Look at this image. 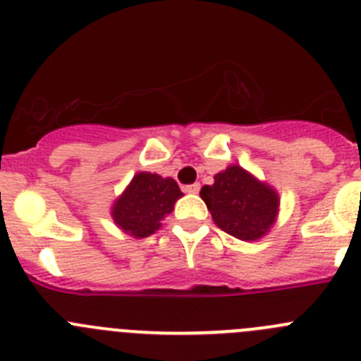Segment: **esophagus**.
<instances>
[{
    "instance_id": "34e87169",
    "label": "esophagus",
    "mask_w": 361,
    "mask_h": 361,
    "mask_svg": "<svg viewBox=\"0 0 361 361\" xmlns=\"http://www.w3.org/2000/svg\"><path fill=\"white\" fill-rule=\"evenodd\" d=\"M200 190H201L200 183H192V185H187V187H185V192H188V194H197Z\"/></svg>"
}]
</instances>
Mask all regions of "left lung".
I'll use <instances>...</instances> for the list:
<instances>
[{"label":"left lung","instance_id":"obj_1","mask_svg":"<svg viewBox=\"0 0 361 361\" xmlns=\"http://www.w3.org/2000/svg\"><path fill=\"white\" fill-rule=\"evenodd\" d=\"M214 180V185L201 188V197L215 224L240 240L264 237L278 214L276 192L238 165H231Z\"/></svg>","mask_w":361,"mask_h":361}]
</instances>
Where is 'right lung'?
Listing matches in <instances>:
<instances>
[{
    "label": "right lung",
    "mask_w": 361,
    "mask_h": 361,
    "mask_svg": "<svg viewBox=\"0 0 361 361\" xmlns=\"http://www.w3.org/2000/svg\"><path fill=\"white\" fill-rule=\"evenodd\" d=\"M183 194L173 178L139 173L116 201L112 217L128 235L147 237L160 228L161 217L173 212L174 203Z\"/></svg>",
    "instance_id": "obj_1"
}]
</instances>
